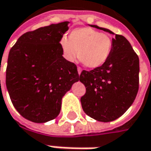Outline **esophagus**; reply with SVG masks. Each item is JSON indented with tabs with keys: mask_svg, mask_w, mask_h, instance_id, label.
<instances>
[{
	"mask_svg": "<svg viewBox=\"0 0 151 151\" xmlns=\"http://www.w3.org/2000/svg\"><path fill=\"white\" fill-rule=\"evenodd\" d=\"M81 72H82V69H81L80 68H78V75H80Z\"/></svg>",
	"mask_w": 151,
	"mask_h": 151,
	"instance_id": "1",
	"label": "esophagus"
}]
</instances>
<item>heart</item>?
Here are the masks:
<instances>
[{
  "label": "heart",
  "instance_id": "1",
  "mask_svg": "<svg viewBox=\"0 0 151 151\" xmlns=\"http://www.w3.org/2000/svg\"><path fill=\"white\" fill-rule=\"evenodd\" d=\"M61 46L66 58L71 62L78 58L88 68L103 66L112 53L113 41L109 36L89 27L74 29L69 39L63 37Z\"/></svg>",
  "mask_w": 151,
  "mask_h": 151
}]
</instances>
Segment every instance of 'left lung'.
<instances>
[{
    "mask_svg": "<svg viewBox=\"0 0 151 151\" xmlns=\"http://www.w3.org/2000/svg\"><path fill=\"white\" fill-rule=\"evenodd\" d=\"M92 27L114 35L109 60L100 68L83 70L79 80L86 87L81 104L86 114L100 122L117 119L129 109L139 90V60L124 36L96 25Z\"/></svg>",
    "mask_w": 151,
    "mask_h": 151,
    "instance_id": "8db88e82",
    "label": "left lung"
}]
</instances>
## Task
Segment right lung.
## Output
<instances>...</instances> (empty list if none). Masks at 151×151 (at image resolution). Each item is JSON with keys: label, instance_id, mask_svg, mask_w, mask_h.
Returning a JSON list of instances; mask_svg holds the SVG:
<instances>
[{"label": "right lung", "instance_id": "obj_1", "mask_svg": "<svg viewBox=\"0 0 151 151\" xmlns=\"http://www.w3.org/2000/svg\"><path fill=\"white\" fill-rule=\"evenodd\" d=\"M68 24L63 22L26 32L10 50L6 88L15 109L32 122L58 117L63 97L79 80L77 66L63 57L60 44Z\"/></svg>", "mask_w": 151, "mask_h": 151}]
</instances>
